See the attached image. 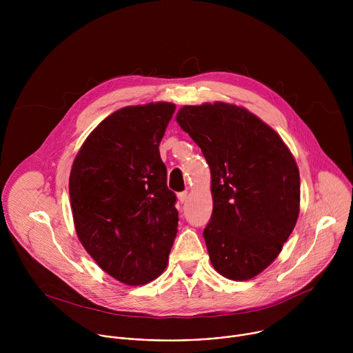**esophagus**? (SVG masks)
Segmentation results:
<instances>
[{
  "instance_id": "esophagus-1",
  "label": "esophagus",
  "mask_w": 353,
  "mask_h": 353,
  "mask_svg": "<svg viewBox=\"0 0 353 353\" xmlns=\"http://www.w3.org/2000/svg\"><path fill=\"white\" fill-rule=\"evenodd\" d=\"M177 196H179V201L181 204H184L185 203V199H187V196H188V192L187 191H181V192H179L177 194Z\"/></svg>"
}]
</instances>
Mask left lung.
I'll return each instance as SVG.
<instances>
[{"mask_svg":"<svg viewBox=\"0 0 353 353\" xmlns=\"http://www.w3.org/2000/svg\"><path fill=\"white\" fill-rule=\"evenodd\" d=\"M176 119L211 169L214 210L204 229L211 263L225 278H254L278 257L299 216L290 150L271 127L233 105L184 106Z\"/></svg>","mask_w":353,"mask_h":353,"instance_id":"obj_1","label":"left lung"}]
</instances>
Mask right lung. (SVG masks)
I'll return each instance as SVG.
<instances>
[{"label":"right lung","mask_w":353,"mask_h":353,"mask_svg":"<svg viewBox=\"0 0 353 353\" xmlns=\"http://www.w3.org/2000/svg\"><path fill=\"white\" fill-rule=\"evenodd\" d=\"M174 110L163 102L117 110L90 132L72 165L78 237L100 268L127 285L163 272L177 233V198L159 154Z\"/></svg>","instance_id":"right-lung-1"}]
</instances>
